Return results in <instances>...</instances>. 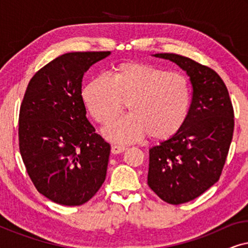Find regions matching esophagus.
Instances as JSON below:
<instances>
[{
  "mask_svg": "<svg viewBox=\"0 0 248 248\" xmlns=\"http://www.w3.org/2000/svg\"><path fill=\"white\" fill-rule=\"evenodd\" d=\"M125 150H126V148L123 147V145H113V147H111V154L113 155L122 154V152H124Z\"/></svg>",
  "mask_w": 248,
  "mask_h": 248,
  "instance_id": "34e87169",
  "label": "esophagus"
}]
</instances>
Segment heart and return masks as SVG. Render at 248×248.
<instances>
[{
  "instance_id": "1",
  "label": "heart",
  "mask_w": 248,
  "mask_h": 248,
  "mask_svg": "<svg viewBox=\"0 0 248 248\" xmlns=\"http://www.w3.org/2000/svg\"><path fill=\"white\" fill-rule=\"evenodd\" d=\"M83 103L98 123L106 124L127 101L130 114L104 128L108 140L130 143L145 134L155 140L174 135L187 117L191 104L188 80L179 73L143 62H124L114 67L111 79L99 76L82 90Z\"/></svg>"
}]
</instances>
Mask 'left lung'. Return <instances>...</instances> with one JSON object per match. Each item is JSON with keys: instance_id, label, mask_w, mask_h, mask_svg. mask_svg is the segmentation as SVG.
Listing matches in <instances>:
<instances>
[{"instance_id": "8db88e82", "label": "left lung", "mask_w": 248, "mask_h": 248, "mask_svg": "<svg viewBox=\"0 0 248 248\" xmlns=\"http://www.w3.org/2000/svg\"><path fill=\"white\" fill-rule=\"evenodd\" d=\"M186 72L192 101L182 127L149 150L148 185L162 201H192L219 181L233 133V108L219 74L188 57L155 54Z\"/></svg>"}]
</instances>
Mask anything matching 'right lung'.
<instances>
[{
  "mask_svg": "<svg viewBox=\"0 0 248 248\" xmlns=\"http://www.w3.org/2000/svg\"><path fill=\"white\" fill-rule=\"evenodd\" d=\"M110 52L66 53L29 81L19 114V149L40 194L82 205L106 178L110 145L88 121L83 74Z\"/></svg>",
  "mask_w": 248,
  "mask_h": 248,
  "instance_id": "right-lung-1",
  "label": "right lung"
}]
</instances>
